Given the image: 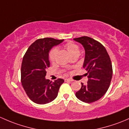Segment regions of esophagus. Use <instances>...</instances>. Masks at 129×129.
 Instances as JSON below:
<instances>
[{
    "instance_id": "esophagus-1",
    "label": "esophagus",
    "mask_w": 129,
    "mask_h": 129,
    "mask_svg": "<svg viewBox=\"0 0 129 129\" xmlns=\"http://www.w3.org/2000/svg\"><path fill=\"white\" fill-rule=\"evenodd\" d=\"M64 81L65 82H71V81H73L72 79H70V78H66V79H64Z\"/></svg>"
}]
</instances>
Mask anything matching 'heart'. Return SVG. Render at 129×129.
I'll list each match as a JSON object with an SVG mask.
<instances>
[{
    "label": "heart",
    "instance_id": "1",
    "mask_svg": "<svg viewBox=\"0 0 129 129\" xmlns=\"http://www.w3.org/2000/svg\"><path fill=\"white\" fill-rule=\"evenodd\" d=\"M64 47L71 55L74 56L79 54V47L78 45L75 44V43H72V42H68L64 45ZM57 53H58V49L56 48H53L49 52V58L51 62L55 61Z\"/></svg>",
    "mask_w": 129,
    "mask_h": 129
}]
</instances>
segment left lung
I'll list each match as a JSON object with an SVG mask.
<instances>
[{"instance_id":"left-lung-1","label":"left lung","mask_w":129,"mask_h":129,"mask_svg":"<svg viewBox=\"0 0 129 129\" xmlns=\"http://www.w3.org/2000/svg\"><path fill=\"white\" fill-rule=\"evenodd\" d=\"M85 50L83 68L87 71V84L81 83L76 96L81 101L91 103L100 99L109 87L112 76L111 59L103 45L90 37L74 38Z\"/></svg>"}]
</instances>
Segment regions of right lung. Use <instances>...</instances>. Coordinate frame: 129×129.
<instances>
[{
	"instance_id": "add662e5",
	"label": "right lung",
	"mask_w": 129,
	"mask_h": 129,
	"mask_svg": "<svg viewBox=\"0 0 129 129\" xmlns=\"http://www.w3.org/2000/svg\"><path fill=\"white\" fill-rule=\"evenodd\" d=\"M63 40L52 38L38 39L32 43L23 58L21 67V82L28 97L35 103L45 104L53 101L58 95L63 79L50 81L45 78L50 67L49 51Z\"/></svg>"
}]
</instances>
